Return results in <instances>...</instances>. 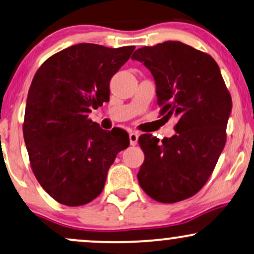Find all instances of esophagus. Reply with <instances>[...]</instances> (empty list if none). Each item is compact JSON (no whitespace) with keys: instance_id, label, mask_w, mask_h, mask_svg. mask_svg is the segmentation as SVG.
<instances>
[{"instance_id":"esophagus-1","label":"esophagus","mask_w":254,"mask_h":254,"mask_svg":"<svg viewBox=\"0 0 254 254\" xmlns=\"http://www.w3.org/2000/svg\"><path fill=\"white\" fill-rule=\"evenodd\" d=\"M138 136H139L138 133L135 132V131H133V132H130L129 138H130L131 145H136L137 144V142H138Z\"/></svg>"}]
</instances>
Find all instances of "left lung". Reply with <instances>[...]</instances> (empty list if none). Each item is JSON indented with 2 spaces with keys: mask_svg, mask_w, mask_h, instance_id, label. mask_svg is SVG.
<instances>
[{
  "mask_svg": "<svg viewBox=\"0 0 254 254\" xmlns=\"http://www.w3.org/2000/svg\"><path fill=\"white\" fill-rule=\"evenodd\" d=\"M131 59L151 72L161 116L177 121L170 138H138L139 186L158 202L186 200L203 187L224 150L231 94L215 60L180 41L138 48Z\"/></svg>",
  "mask_w": 254,
  "mask_h": 254,
  "instance_id": "1",
  "label": "left lung"
}]
</instances>
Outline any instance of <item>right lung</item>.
<instances>
[{"mask_svg":"<svg viewBox=\"0 0 254 254\" xmlns=\"http://www.w3.org/2000/svg\"><path fill=\"white\" fill-rule=\"evenodd\" d=\"M133 50L78 44L48 58L33 78L24 143L36 180L59 203L96 198L117 154L130 144L124 130H103L88 114L109 102L110 80Z\"/></svg>","mask_w":254,"mask_h":254,"instance_id":"right-lung-1","label":"right lung"}]
</instances>
